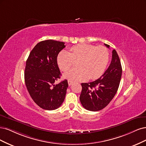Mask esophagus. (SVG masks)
Here are the masks:
<instances>
[{"mask_svg":"<svg viewBox=\"0 0 146 146\" xmlns=\"http://www.w3.org/2000/svg\"><path fill=\"white\" fill-rule=\"evenodd\" d=\"M68 86H71V85H72V84H73V82L72 81H68Z\"/></svg>","mask_w":146,"mask_h":146,"instance_id":"obj_1","label":"esophagus"}]
</instances>
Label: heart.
Masks as SVG:
<instances>
[{
  "label": "heart",
  "mask_w": 146,
  "mask_h": 146,
  "mask_svg": "<svg viewBox=\"0 0 146 146\" xmlns=\"http://www.w3.org/2000/svg\"><path fill=\"white\" fill-rule=\"evenodd\" d=\"M78 60V67L70 70L64 77L71 81L95 79L105 71L109 63V52L104 46L81 44L70 48V53L65 50L60 51L57 59L58 66L63 72H67L74 61Z\"/></svg>",
  "instance_id": "1"
}]
</instances>
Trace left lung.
Returning <instances> with one entry per match:
<instances>
[{"mask_svg": "<svg viewBox=\"0 0 146 146\" xmlns=\"http://www.w3.org/2000/svg\"><path fill=\"white\" fill-rule=\"evenodd\" d=\"M107 48L110 45L104 44ZM122 75L119 58L115 50L112 51V59L109 68L96 81L82 83L80 101L86 109L96 111L106 107L114 98L118 89Z\"/></svg>", "mask_w": 146, "mask_h": 146, "instance_id": "obj_1", "label": "left lung"}]
</instances>
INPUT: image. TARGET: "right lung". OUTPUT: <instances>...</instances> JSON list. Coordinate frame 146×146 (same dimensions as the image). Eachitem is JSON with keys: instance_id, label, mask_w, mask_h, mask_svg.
<instances>
[{"instance_id": "add662e5", "label": "right lung", "mask_w": 146, "mask_h": 146, "mask_svg": "<svg viewBox=\"0 0 146 146\" xmlns=\"http://www.w3.org/2000/svg\"><path fill=\"white\" fill-rule=\"evenodd\" d=\"M63 42L46 40L31 50L26 62L25 82L36 104L46 110L57 109L65 100L68 87L67 79L54 84L60 78L57 57L65 47Z\"/></svg>"}]
</instances>
